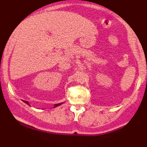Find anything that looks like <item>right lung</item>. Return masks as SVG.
I'll list each match as a JSON object with an SVG mask.
<instances>
[{
  "label": "right lung",
  "instance_id": "right-lung-1",
  "mask_svg": "<svg viewBox=\"0 0 147 147\" xmlns=\"http://www.w3.org/2000/svg\"><path fill=\"white\" fill-rule=\"evenodd\" d=\"M24 102L26 103V104H28V105H30L29 103H28V102H27V101H24ZM61 104H62V103H61V104H55V107H57V106L61 105Z\"/></svg>",
  "mask_w": 147,
  "mask_h": 147
}]
</instances>
